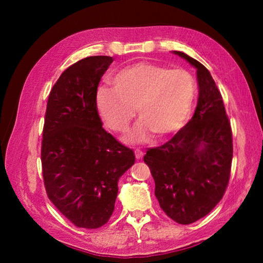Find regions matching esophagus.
<instances>
[{
	"label": "esophagus",
	"mask_w": 263,
	"mask_h": 263,
	"mask_svg": "<svg viewBox=\"0 0 263 263\" xmlns=\"http://www.w3.org/2000/svg\"><path fill=\"white\" fill-rule=\"evenodd\" d=\"M135 154H136V158L138 160H140V159H142V157H144V152H142V151H140V149H136Z\"/></svg>",
	"instance_id": "obj_1"
}]
</instances>
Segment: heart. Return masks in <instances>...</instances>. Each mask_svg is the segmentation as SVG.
Returning <instances> with one entry per match:
<instances>
[{
  "label": "heart",
  "instance_id": "b5f03b06",
  "mask_svg": "<svg viewBox=\"0 0 263 263\" xmlns=\"http://www.w3.org/2000/svg\"><path fill=\"white\" fill-rule=\"evenodd\" d=\"M112 87L102 86L96 92V109L105 125L124 132L136 116L141 121L126 139L147 140L151 133L163 138L184 125L193 105L196 83L184 69L141 61L117 70Z\"/></svg>",
  "mask_w": 263,
  "mask_h": 263
}]
</instances>
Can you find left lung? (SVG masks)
I'll use <instances>...</instances> for the list:
<instances>
[{
    "instance_id": "8db88e82",
    "label": "left lung",
    "mask_w": 263,
    "mask_h": 263,
    "mask_svg": "<svg viewBox=\"0 0 263 263\" xmlns=\"http://www.w3.org/2000/svg\"><path fill=\"white\" fill-rule=\"evenodd\" d=\"M197 69L198 101L193 118L144 161L155 182L160 208L179 224L206 216L225 194L233 157L232 130L211 74L197 60L174 51Z\"/></svg>"
}]
</instances>
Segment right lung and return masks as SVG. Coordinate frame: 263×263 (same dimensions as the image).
Returning a JSON list of instances; mask_svg holds the SVG:
<instances>
[{"label": "right lung", "instance_id": "obj_1", "mask_svg": "<svg viewBox=\"0 0 263 263\" xmlns=\"http://www.w3.org/2000/svg\"><path fill=\"white\" fill-rule=\"evenodd\" d=\"M112 57H88L58 79L46 106L42 166L50 201L78 228L99 229L115 209L135 153L102 127L97 87Z\"/></svg>", "mask_w": 263, "mask_h": 263}]
</instances>
